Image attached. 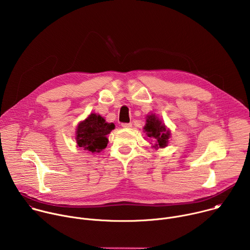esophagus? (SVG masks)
I'll use <instances>...</instances> for the list:
<instances>
[{
	"mask_svg": "<svg viewBox=\"0 0 250 250\" xmlns=\"http://www.w3.org/2000/svg\"><path fill=\"white\" fill-rule=\"evenodd\" d=\"M122 126L125 127V128H129L132 126V124L131 123H128V124H122Z\"/></svg>",
	"mask_w": 250,
	"mask_h": 250,
	"instance_id": "obj_1",
	"label": "esophagus"
}]
</instances>
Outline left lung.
Segmentation results:
<instances>
[{
    "instance_id": "8db88e82",
    "label": "left lung",
    "mask_w": 250,
    "mask_h": 250,
    "mask_svg": "<svg viewBox=\"0 0 250 250\" xmlns=\"http://www.w3.org/2000/svg\"><path fill=\"white\" fill-rule=\"evenodd\" d=\"M144 131L146 133V136L151 138L154 144H151V147L155 149L164 148L169 144L170 130L167 128L165 124L160 120L155 114H150L146 116V125Z\"/></svg>"
}]
</instances>
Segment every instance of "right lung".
Instances as JSON below:
<instances>
[{
	"label": "right lung",
	"mask_w": 250,
	"mask_h": 250,
	"mask_svg": "<svg viewBox=\"0 0 250 250\" xmlns=\"http://www.w3.org/2000/svg\"><path fill=\"white\" fill-rule=\"evenodd\" d=\"M114 128L113 123H106L103 117L92 113L76 127V146L92 153H99L108 146L106 135Z\"/></svg>",
	"instance_id": "add662e5"
}]
</instances>
